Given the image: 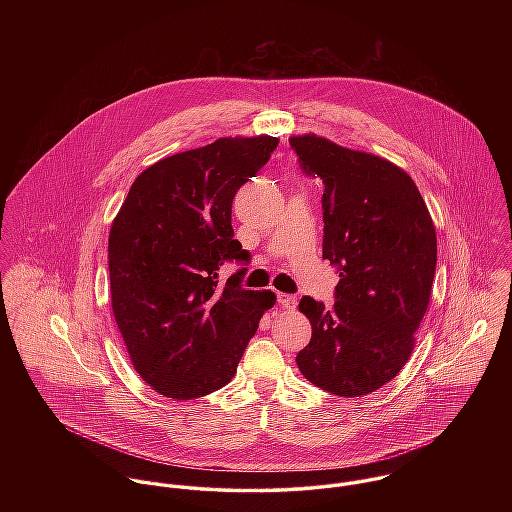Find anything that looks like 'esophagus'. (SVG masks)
Returning a JSON list of instances; mask_svg holds the SVG:
<instances>
[{"instance_id":"34e87169","label":"esophagus","mask_w":512,"mask_h":512,"mask_svg":"<svg viewBox=\"0 0 512 512\" xmlns=\"http://www.w3.org/2000/svg\"><path fill=\"white\" fill-rule=\"evenodd\" d=\"M278 301H280V305L286 307V309H293V307L297 305V297L292 295V293H278Z\"/></svg>"}]
</instances>
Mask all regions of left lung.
<instances>
[{
  "mask_svg": "<svg viewBox=\"0 0 512 512\" xmlns=\"http://www.w3.org/2000/svg\"><path fill=\"white\" fill-rule=\"evenodd\" d=\"M290 146L325 185L323 258L339 272L333 307L299 301L311 341L295 363L321 390L365 396L412 355L438 262L434 220L412 177L388 159L315 134L292 136Z\"/></svg>",
  "mask_w": 512,
  "mask_h": 512,
  "instance_id": "left-lung-1",
  "label": "left lung"
}]
</instances>
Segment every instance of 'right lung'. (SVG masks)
<instances>
[{
  "label": "right lung",
  "instance_id": "1",
  "mask_svg": "<svg viewBox=\"0 0 512 512\" xmlns=\"http://www.w3.org/2000/svg\"><path fill=\"white\" fill-rule=\"evenodd\" d=\"M278 138H219L165 157L134 181L108 238L112 311L147 384L175 400L232 380L270 292L244 290L238 270L219 284L224 260L248 262L230 224L236 191Z\"/></svg>",
  "mask_w": 512,
  "mask_h": 512
}]
</instances>
